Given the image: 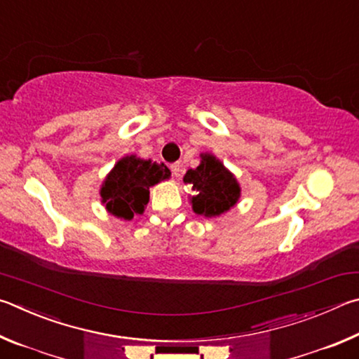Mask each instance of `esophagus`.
Masks as SVG:
<instances>
[{
    "label": "esophagus",
    "mask_w": 359,
    "mask_h": 359,
    "mask_svg": "<svg viewBox=\"0 0 359 359\" xmlns=\"http://www.w3.org/2000/svg\"><path fill=\"white\" fill-rule=\"evenodd\" d=\"M170 168H172V173L175 175V178H180V176H181V172H183V170H181L180 162H175V163H172V165H170Z\"/></svg>",
    "instance_id": "esophagus-1"
}]
</instances>
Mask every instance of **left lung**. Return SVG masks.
<instances>
[{
  "mask_svg": "<svg viewBox=\"0 0 359 359\" xmlns=\"http://www.w3.org/2000/svg\"><path fill=\"white\" fill-rule=\"evenodd\" d=\"M183 181L192 186V211L203 217H219L230 211L241 197L236 176L215 154L202 153L197 168H189Z\"/></svg>",
  "mask_w": 359,
  "mask_h": 359,
  "instance_id": "obj_1",
  "label": "left lung"
}]
</instances>
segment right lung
Instances as JSON below:
<instances>
[{
	"instance_id": "obj_1",
	"label": "right lung",
	"mask_w": 359,
	"mask_h": 359,
	"mask_svg": "<svg viewBox=\"0 0 359 359\" xmlns=\"http://www.w3.org/2000/svg\"><path fill=\"white\" fill-rule=\"evenodd\" d=\"M170 170L163 163L142 159L135 154L119 159L100 184V202L111 216L132 221L143 215L149 202V187L170 178Z\"/></svg>"
}]
</instances>
